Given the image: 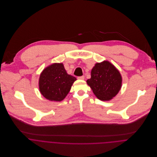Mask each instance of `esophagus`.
Instances as JSON below:
<instances>
[{
  "label": "esophagus",
  "mask_w": 157,
  "mask_h": 157,
  "mask_svg": "<svg viewBox=\"0 0 157 157\" xmlns=\"http://www.w3.org/2000/svg\"><path fill=\"white\" fill-rule=\"evenodd\" d=\"M77 78L79 79V80H84V79H85V76H83V75H82V76H79V77H77Z\"/></svg>",
  "instance_id": "1"
}]
</instances>
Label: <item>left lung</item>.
I'll return each instance as SVG.
<instances>
[{
	"instance_id": "obj_1",
	"label": "left lung",
	"mask_w": 157,
	"mask_h": 157,
	"mask_svg": "<svg viewBox=\"0 0 157 157\" xmlns=\"http://www.w3.org/2000/svg\"><path fill=\"white\" fill-rule=\"evenodd\" d=\"M119 71L108 61L96 63L91 71V77L86 82L95 96L103 101L110 100L121 86Z\"/></svg>"
}]
</instances>
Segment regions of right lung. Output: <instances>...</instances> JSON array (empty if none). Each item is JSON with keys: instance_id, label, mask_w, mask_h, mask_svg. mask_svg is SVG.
Returning <instances> with one entry per match:
<instances>
[{"instance_id": "right-lung-1", "label": "right lung", "mask_w": 157, "mask_h": 157, "mask_svg": "<svg viewBox=\"0 0 157 157\" xmlns=\"http://www.w3.org/2000/svg\"><path fill=\"white\" fill-rule=\"evenodd\" d=\"M76 80L75 77L67 74L62 63H54L40 74L39 89L46 99L60 101L67 95Z\"/></svg>"}]
</instances>
